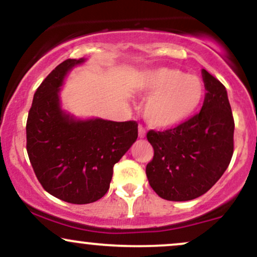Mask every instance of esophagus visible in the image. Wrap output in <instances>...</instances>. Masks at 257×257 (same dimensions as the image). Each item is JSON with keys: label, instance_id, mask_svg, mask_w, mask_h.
<instances>
[{"label": "esophagus", "instance_id": "34e87169", "mask_svg": "<svg viewBox=\"0 0 257 257\" xmlns=\"http://www.w3.org/2000/svg\"><path fill=\"white\" fill-rule=\"evenodd\" d=\"M146 133H145V129H144L143 125H139V137L140 138H145Z\"/></svg>", "mask_w": 257, "mask_h": 257}]
</instances>
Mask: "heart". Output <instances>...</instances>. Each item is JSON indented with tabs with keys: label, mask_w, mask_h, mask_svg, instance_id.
<instances>
[{
	"label": "heart",
	"mask_w": 257,
	"mask_h": 257,
	"mask_svg": "<svg viewBox=\"0 0 257 257\" xmlns=\"http://www.w3.org/2000/svg\"><path fill=\"white\" fill-rule=\"evenodd\" d=\"M140 91L150 96L144 107L147 123L164 129L184 122L197 110L204 95V84L197 76L162 67L143 76Z\"/></svg>",
	"instance_id": "b5f03b06"
}]
</instances>
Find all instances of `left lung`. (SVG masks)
I'll list each match as a JSON object with an SVG mask.
<instances>
[{
  "instance_id": "1",
  "label": "left lung",
  "mask_w": 257,
  "mask_h": 257,
  "mask_svg": "<svg viewBox=\"0 0 257 257\" xmlns=\"http://www.w3.org/2000/svg\"><path fill=\"white\" fill-rule=\"evenodd\" d=\"M202 75L206 93L199 113L146 135L155 151L146 175L163 199L185 202L208 192L232 159L234 119L226 88L206 70Z\"/></svg>"
}]
</instances>
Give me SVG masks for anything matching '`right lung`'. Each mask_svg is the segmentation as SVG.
I'll list each match as a JSON object with an SVG mask.
<instances>
[{"label": "right lung", "instance_id": "right-lung-1", "mask_svg": "<svg viewBox=\"0 0 257 257\" xmlns=\"http://www.w3.org/2000/svg\"><path fill=\"white\" fill-rule=\"evenodd\" d=\"M81 59L59 64L37 88L26 122V150L37 180L52 196L88 204L110 188L113 166L138 138L135 120L75 119L60 107L66 73Z\"/></svg>", "mask_w": 257, "mask_h": 257}]
</instances>
